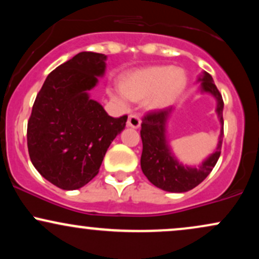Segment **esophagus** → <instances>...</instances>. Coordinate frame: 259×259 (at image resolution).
I'll return each mask as SVG.
<instances>
[{
    "label": "esophagus",
    "mask_w": 259,
    "mask_h": 259,
    "mask_svg": "<svg viewBox=\"0 0 259 259\" xmlns=\"http://www.w3.org/2000/svg\"><path fill=\"white\" fill-rule=\"evenodd\" d=\"M127 125L130 127H134V129H138L141 125V119H140L139 115L130 114L129 118H127Z\"/></svg>",
    "instance_id": "obj_1"
}]
</instances>
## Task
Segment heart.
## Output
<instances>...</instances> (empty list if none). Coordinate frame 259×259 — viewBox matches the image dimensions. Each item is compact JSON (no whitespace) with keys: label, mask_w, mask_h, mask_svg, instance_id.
<instances>
[{"label":"heart","mask_w":259,"mask_h":259,"mask_svg":"<svg viewBox=\"0 0 259 259\" xmlns=\"http://www.w3.org/2000/svg\"><path fill=\"white\" fill-rule=\"evenodd\" d=\"M187 85L185 70L170 65H152L125 76L121 89L112 91V97L124 108L130 101L145 99L150 109H163L173 105Z\"/></svg>","instance_id":"obj_1"}]
</instances>
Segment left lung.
Wrapping results in <instances>:
<instances>
[{"label": "left lung", "mask_w": 259, "mask_h": 259, "mask_svg": "<svg viewBox=\"0 0 259 259\" xmlns=\"http://www.w3.org/2000/svg\"><path fill=\"white\" fill-rule=\"evenodd\" d=\"M201 81V91L208 92L217 100V114L221 121V135L215 151L202 162L198 168L186 167L179 163L171 153L165 138V126L169 115L173 108L158 109L147 113L142 118L141 124V169L146 178L154 186L169 192H186L201 184L208 174L212 171L221 156L223 136H224V120H223V108L224 102L218 89L213 81L212 76L207 72L202 73L198 78Z\"/></svg>", "instance_id": "left-lung-1"}]
</instances>
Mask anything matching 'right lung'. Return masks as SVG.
<instances>
[{"label": "right lung", "mask_w": 259, "mask_h": 259, "mask_svg": "<svg viewBox=\"0 0 259 259\" xmlns=\"http://www.w3.org/2000/svg\"><path fill=\"white\" fill-rule=\"evenodd\" d=\"M107 56L80 52L49 74L28 121L31 163L63 190L82 187L99 174L109 145L127 115L113 118L89 91L106 69Z\"/></svg>", "instance_id": "obj_1"}]
</instances>
